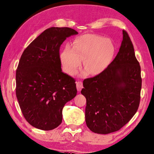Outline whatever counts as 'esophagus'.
Wrapping results in <instances>:
<instances>
[{
    "label": "esophagus",
    "mask_w": 154,
    "mask_h": 154,
    "mask_svg": "<svg viewBox=\"0 0 154 154\" xmlns=\"http://www.w3.org/2000/svg\"><path fill=\"white\" fill-rule=\"evenodd\" d=\"M77 85V88L78 91H81V89L83 88V85H82V82L81 81H77L76 82Z\"/></svg>",
    "instance_id": "1"
}]
</instances>
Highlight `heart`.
I'll use <instances>...</instances> for the list:
<instances>
[{
	"mask_svg": "<svg viewBox=\"0 0 154 154\" xmlns=\"http://www.w3.org/2000/svg\"><path fill=\"white\" fill-rule=\"evenodd\" d=\"M115 46L109 39L96 34H85L74 39L72 48L66 46L60 54L65 72L74 75L81 65L86 72L96 75L103 72L115 54Z\"/></svg>",
	"mask_w": 154,
	"mask_h": 154,
	"instance_id": "obj_1",
	"label": "heart"
}]
</instances>
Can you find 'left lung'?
I'll return each mask as SVG.
<instances>
[{"label":"left lung","mask_w":154,"mask_h":154,"mask_svg":"<svg viewBox=\"0 0 154 154\" xmlns=\"http://www.w3.org/2000/svg\"><path fill=\"white\" fill-rule=\"evenodd\" d=\"M119 51L103 72L83 81L87 127L99 134L120 130L137 112L140 100V66L128 33L122 30Z\"/></svg>","instance_id":"left-lung-1"}]
</instances>
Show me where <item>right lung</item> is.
Here are the masks:
<instances>
[{
    "label": "right lung",
    "mask_w": 154,
    "mask_h": 154,
    "mask_svg": "<svg viewBox=\"0 0 154 154\" xmlns=\"http://www.w3.org/2000/svg\"><path fill=\"white\" fill-rule=\"evenodd\" d=\"M77 34L68 27H51L21 55L15 93L23 116L34 128L45 131L57 128L63 107L77 95L75 79L62 72L59 51L66 38Z\"/></svg>",
    "instance_id": "add662e5"
}]
</instances>
